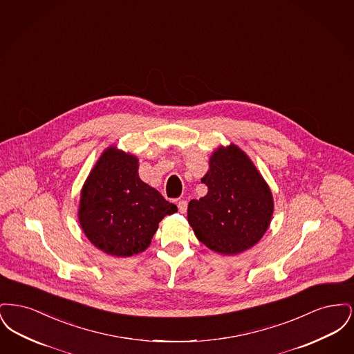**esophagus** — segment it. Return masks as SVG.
<instances>
[{
	"label": "esophagus",
	"instance_id": "34e87169",
	"mask_svg": "<svg viewBox=\"0 0 354 354\" xmlns=\"http://www.w3.org/2000/svg\"><path fill=\"white\" fill-rule=\"evenodd\" d=\"M187 205H188L187 201H183V199L178 202V208H179L180 214H185V212H187Z\"/></svg>",
	"mask_w": 354,
	"mask_h": 354
}]
</instances>
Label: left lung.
<instances>
[{
    "mask_svg": "<svg viewBox=\"0 0 354 354\" xmlns=\"http://www.w3.org/2000/svg\"><path fill=\"white\" fill-rule=\"evenodd\" d=\"M208 192L188 204L187 218L205 247L236 254L266 234L273 214L270 187L250 158L234 145L220 147L202 179Z\"/></svg>",
    "mask_w": 354,
    "mask_h": 354,
    "instance_id": "8db88e82",
    "label": "left lung"
}]
</instances>
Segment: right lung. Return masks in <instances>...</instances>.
Masks as SVG:
<instances>
[{"label": "right lung", "mask_w": 354, "mask_h": 354, "mask_svg": "<svg viewBox=\"0 0 354 354\" xmlns=\"http://www.w3.org/2000/svg\"><path fill=\"white\" fill-rule=\"evenodd\" d=\"M176 205L140 180L138 159L111 147L102 153L81 194L80 223L103 252L129 257L145 251L159 221Z\"/></svg>", "instance_id": "1"}]
</instances>
